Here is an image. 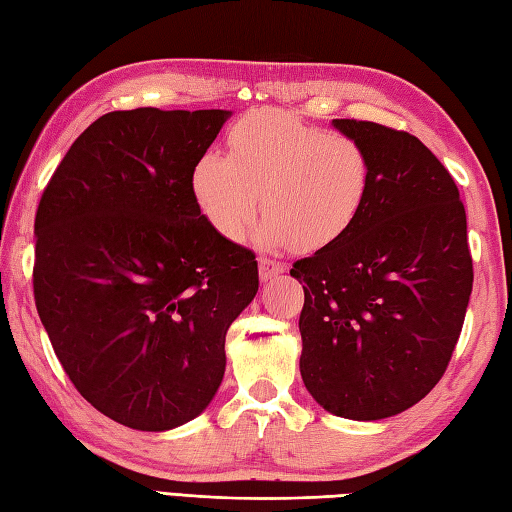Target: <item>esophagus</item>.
<instances>
[{
	"mask_svg": "<svg viewBox=\"0 0 512 512\" xmlns=\"http://www.w3.org/2000/svg\"><path fill=\"white\" fill-rule=\"evenodd\" d=\"M258 267H260V278H263V280L276 278V276H280L287 269L285 263H280V260L271 258V256H260L258 258Z\"/></svg>",
	"mask_w": 512,
	"mask_h": 512,
	"instance_id": "obj_1",
	"label": "esophagus"
}]
</instances>
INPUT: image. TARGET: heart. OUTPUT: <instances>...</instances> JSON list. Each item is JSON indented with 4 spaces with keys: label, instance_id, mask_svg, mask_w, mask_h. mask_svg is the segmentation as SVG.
<instances>
[{
    "label": "heart",
    "instance_id": "b5f03b06",
    "mask_svg": "<svg viewBox=\"0 0 512 512\" xmlns=\"http://www.w3.org/2000/svg\"><path fill=\"white\" fill-rule=\"evenodd\" d=\"M229 156L205 152L192 187L218 234L241 241L260 210L263 238L305 252L329 247L360 218L373 163L356 139L307 125L280 110L245 114L229 130Z\"/></svg>",
    "mask_w": 512,
    "mask_h": 512
}]
</instances>
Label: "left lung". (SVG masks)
<instances>
[{
	"label": "left lung",
	"mask_w": 512,
	"mask_h": 512,
	"mask_svg": "<svg viewBox=\"0 0 512 512\" xmlns=\"http://www.w3.org/2000/svg\"><path fill=\"white\" fill-rule=\"evenodd\" d=\"M333 125L367 148L373 183L356 225L289 271L305 289L300 375L329 413L382 420L420 402L451 362L473 291L466 212L413 134Z\"/></svg>",
	"instance_id": "8db88e82"
}]
</instances>
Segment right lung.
Returning a JSON list of instances; mask_svg holds the SVG:
<instances>
[{"instance_id": "1", "label": "right lung", "mask_w": 512, "mask_h": 512, "mask_svg": "<svg viewBox=\"0 0 512 512\" xmlns=\"http://www.w3.org/2000/svg\"><path fill=\"white\" fill-rule=\"evenodd\" d=\"M229 114H103L41 194V325L75 389L130 429L170 431L205 411L225 333L258 291L254 252L216 232L192 187Z\"/></svg>"}]
</instances>
